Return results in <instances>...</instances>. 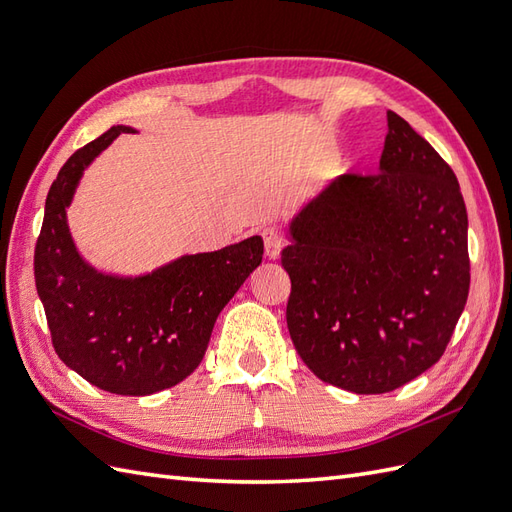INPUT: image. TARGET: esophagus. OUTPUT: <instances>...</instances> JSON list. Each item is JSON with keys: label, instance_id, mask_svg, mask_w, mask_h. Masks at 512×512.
Returning a JSON list of instances; mask_svg holds the SVG:
<instances>
[{"label": "esophagus", "instance_id": "1", "mask_svg": "<svg viewBox=\"0 0 512 512\" xmlns=\"http://www.w3.org/2000/svg\"><path fill=\"white\" fill-rule=\"evenodd\" d=\"M260 235H262V241H265V256L275 260L277 256H280L282 247H284V235L275 226L262 228Z\"/></svg>", "mask_w": 512, "mask_h": 512}]
</instances>
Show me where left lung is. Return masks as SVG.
Returning <instances> with one entry per match:
<instances>
[{
    "mask_svg": "<svg viewBox=\"0 0 512 512\" xmlns=\"http://www.w3.org/2000/svg\"><path fill=\"white\" fill-rule=\"evenodd\" d=\"M380 173L342 175L294 215L282 267L303 363L380 395L440 361L470 290L468 213L453 168L386 113Z\"/></svg>",
    "mask_w": 512,
    "mask_h": 512,
    "instance_id": "1",
    "label": "left lung"
}]
</instances>
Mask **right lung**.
<instances>
[{
	"instance_id": "add662e5",
	"label": "right lung",
	"mask_w": 512,
	"mask_h": 512,
	"mask_svg": "<svg viewBox=\"0 0 512 512\" xmlns=\"http://www.w3.org/2000/svg\"><path fill=\"white\" fill-rule=\"evenodd\" d=\"M123 132L134 130L113 126L61 166L46 196L34 275L59 359L102 391L143 397L200 365L224 305L262 262V239L181 256L138 277L89 267L70 237L66 207L83 170Z\"/></svg>"
}]
</instances>
